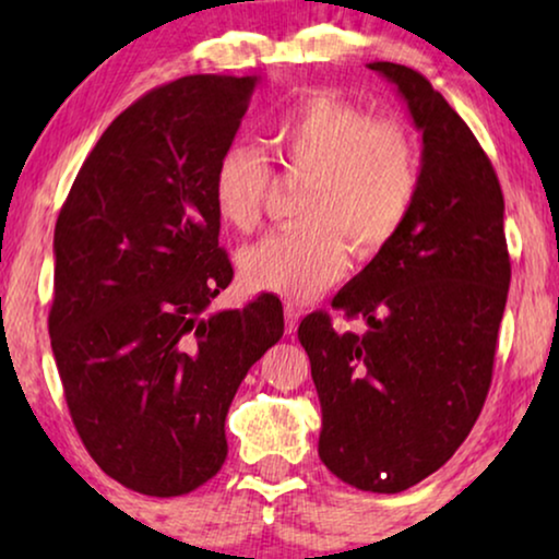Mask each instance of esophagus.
<instances>
[{"label": "esophagus", "instance_id": "esophagus-1", "mask_svg": "<svg viewBox=\"0 0 559 559\" xmlns=\"http://www.w3.org/2000/svg\"><path fill=\"white\" fill-rule=\"evenodd\" d=\"M297 320H300V308L295 302H285V331L295 333L297 331Z\"/></svg>", "mask_w": 559, "mask_h": 559}]
</instances>
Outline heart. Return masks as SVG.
<instances>
[{"label":"heart","instance_id":"heart-1","mask_svg":"<svg viewBox=\"0 0 559 559\" xmlns=\"http://www.w3.org/2000/svg\"><path fill=\"white\" fill-rule=\"evenodd\" d=\"M270 144L289 173L312 178L300 209L308 224L243 249L239 274L254 293L302 302L346 274V240L364 257L394 241L417 203L419 159L402 124L335 94H310L282 109ZM270 186L272 170L254 147L221 150L211 195L224 224L251 231Z\"/></svg>","mask_w":559,"mask_h":559}]
</instances>
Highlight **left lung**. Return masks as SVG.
<instances>
[{"label": "left lung", "mask_w": 559, "mask_h": 559, "mask_svg": "<svg viewBox=\"0 0 559 559\" xmlns=\"http://www.w3.org/2000/svg\"><path fill=\"white\" fill-rule=\"evenodd\" d=\"M369 68L423 132L419 195L394 241L333 297L369 331L338 333L318 310L297 338L323 409L320 461L361 491L400 493L445 465L484 409L511 262L499 178L468 124L423 73Z\"/></svg>", "instance_id": "left-lung-1"}]
</instances>
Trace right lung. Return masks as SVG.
Instances as JSON below:
<instances>
[{
  "label": "right lung",
  "instance_id": "1",
  "mask_svg": "<svg viewBox=\"0 0 559 559\" xmlns=\"http://www.w3.org/2000/svg\"><path fill=\"white\" fill-rule=\"evenodd\" d=\"M257 75H186L119 114L56 224L50 346L75 430L106 476L182 496L226 461V412L285 333L280 297L209 312L231 285L213 165Z\"/></svg>",
  "mask_w": 559,
  "mask_h": 559
}]
</instances>
